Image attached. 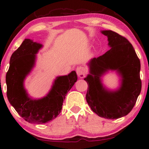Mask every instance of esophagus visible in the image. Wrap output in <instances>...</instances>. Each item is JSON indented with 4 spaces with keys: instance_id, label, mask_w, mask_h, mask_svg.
<instances>
[{
    "instance_id": "esophagus-1",
    "label": "esophagus",
    "mask_w": 149,
    "mask_h": 149,
    "mask_svg": "<svg viewBox=\"0 0 149 149\" xmlns=\"http://www.w3.org/2000/svg\"><path fill=\"white\" fill-rule=\"evenodd\" d=\"M86 73V69L84 67H78L77 68V74L79 78H84Z\"/></svg>"
}]
</instances>
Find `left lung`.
Instances as JSON below:
<instances>
[{
    "instance_id": "8db88e82",
    "label": "left lung",
    "mask_w": 149,
    "mask_h": 149,
    "mask_svg": "<svg viewBox=\"0 0 149 149\" xmlns=\"http://www.w3.org/2000/svg\"><path fill=\"white\" fill-rule=\"evenodd\" d=\"M101 33L108 37L109 50L88 63L90 73L86 99L92 110L102 118L115 119L130 113L141 91L140 60L133 45L125 38L111 30ZM115 70L121 77L120 86L115 91L105 87L101 77Z\"/></svg>"
}]
</instances>
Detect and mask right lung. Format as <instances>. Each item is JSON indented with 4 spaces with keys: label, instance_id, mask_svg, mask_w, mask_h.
Returning a JSON list of instances; mask_svg holds the SVG:
<instances>
[{
    "label": "right lung",
    "instance_id": "add662e5",
    "mask_svg": "<svg viewBox=\"0 0 149 149\" xmlns=\"http://www.w3.org/2000/svg\"><path fill=\"white\" fill-rule=\"evenodd\" d=\"M41 43L25 39L10 57L6 76L7 97L22 118L30 123L43 124L57 118L66 95L77 80L76 72L57 77L45 96L33 99L24 88V80L35 66Z\"/></svg>",
    "mask_w": 149,
    "mask_h": 149
}]
</instances>
